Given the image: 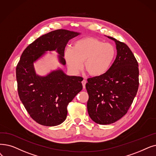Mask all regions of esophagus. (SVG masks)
Here are the masks:
<instances>
[{
  "mask_svg": "<svg viewBox=\"0 0 156 156\" xmlns=\"http://www.w3.org/2000/svg\"><path fill=\"white\" fill-rule=\"evenodd\" d=\"M82 85H83V89H85V84H86V83H87V81L84 79L82 82Z\"/></svg>",
  "mask_w": 156,
  "mask_h": 156,
  "instance_id": "34e87169",
  "label": "esophagus"
}]
</instances>
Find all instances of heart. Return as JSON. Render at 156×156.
<instances>
[{
    "mask_svg": "<svg viewBox=\"0 0 156 156\" xmlns=\"http://www.w3.org/2000/svg\"><path fill=\"white\" fill-rule=\"evenodd\" d=\"M115 56V49L110 43H104L96 37H86L74 43L73 48L64 53L69 69L78 73L84 68L90 76H99L105 74L111 67Z\"/></svg>",
    "mask_w": 156,
    "mask_h": 156,
    "instance_id": "1",
    "label": "heart"
}]
</instances>
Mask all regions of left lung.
<instances>
[{
    "label": "left lung",
    "mask_w": 156,
    "mask_h": 156,
    "mask_svg": "<svg viewBox=\"0 0 156 156\" xmlns=\"http://www.w3.org/2000/svg\"><path fill=\"white\" fill-rule=\"evenodd\" d=\"M116 44L117 57L103 75L88 79L87 111L95 122L107 125L126 114L138 91V64L130 48L110 36Z\"/></svg>",
    "instance_id": "obj_1"
}]
</instances>
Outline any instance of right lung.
Returning <instances> with one entry per match:
<instances>
[{
	"mask_svg": "<svg viewBox=\"0 0 156 156\" xmlns=\"http://www.w3.org/2000/svg\"><path fill=\"white\" fill-rule=\"evenodd\" d=\"M80 34L65 29L51 31L29 44L20 57L16 69L19 97L32 119L41 125L55 126L63 122L67 105L83 89V78L67 75L60 67L41 76L36 74L34 64L47 51H55L59 63L65 66L67 43Z\"/></svg>",
	"mask_w": 156,
	"mask_h": 156,
	"instance_id": "1",
	"label": "right lung"
}]
</instances>
